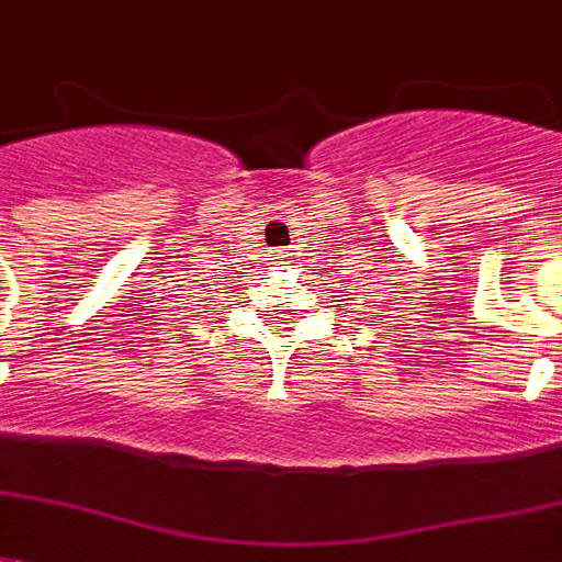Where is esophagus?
I'll return each mask as SVG.
<instances>
[{"instance_id":"1","label":"esophagus","mask_w":562,"mask_h":562,"mask_svg":"<svg viewBox=\"0 0 562 562\" xmlns=\"http://www.w3.org/2000/svg\"><path fill=\"white\" fill-rule=\"evenodd\" d=\"M276 258H278V261H284V258H286V252H278Z\"/></svg>"}]
</instances>
